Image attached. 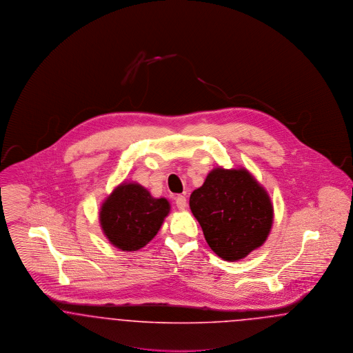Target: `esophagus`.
<instances>
[{"label":"esophagus","instance_id":"esophagus-1","mask_svg":"<svg viewBox=\"0 0 353 353\" xmlns=\"http://www.w3.org/2000/svg\"><path fill=\"white\" fill-rule=\"evenodd\" d=\"M176 205H177V208H179L180 210H185V209H186V205H188V202H186V197L183 196V194L177 196V199H176Z\"/></svg>","mask_w":353,"mask_h":353}]
</instances>
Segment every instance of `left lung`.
Instances as JSON below:
<instances>
[{
    "instance_id": "8db88e82",
    "label": "left lung",
    "mask_w": 353,
    "mask_h": 353,
    "mask_svg": "<svg viewBox=\"0 0 353 353\" xmlns=\"http://www.w3.org/2000/svg\"><path fill=\"white\" fill-rule=\"evenodd\" d=\"M189 206L210 249L229 262L259 249L274 223L268 190L245 167L212 169Z\"/></svg>"
}]
</instances>
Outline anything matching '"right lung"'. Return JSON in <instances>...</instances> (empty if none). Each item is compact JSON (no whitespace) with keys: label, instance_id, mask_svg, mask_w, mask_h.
<instances>
[{"label":"right lung","instance_id":"obj_1","mask_svg":"<svg viewBox=\"0 0 353 353\" xmlns=\"http://www.w3.org/2000/svg\"><path fill=\"white\" fill-rule=\"evenodd\" d=\"M170 213L165 197L156 199L136 181H123L103 200L99 209L101 232L123 252H137L159 233Z\"/></svg>","mask_w":353,"mask_h":353}]
</instances>
